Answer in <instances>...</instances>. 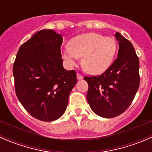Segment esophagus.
<instances>
[{"instance_id":"obj_1","label":"esophagus","mask_w":152,"mask_h":152,"mask_svg":"<svg viewBox=\"0 0 152 152\" xmlns=\"http://www.w3.org/2000/svg\"><path fill=\"white\" fill-rule=\"evenodd\" d=\"M76 76H77V79H79H79H83V76H82V75L80 74V73H77V74H76Z\"/></svg>"}]
</instances>
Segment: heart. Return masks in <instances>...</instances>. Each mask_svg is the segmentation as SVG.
Here are the masks:
<instances>
[{
    "mask_svg": "<svg viewBox=\"0 0 152 152\" xmlns=\"http://www.w3.org/2000/svg\"><path fill=\"white\" fill-rule=\"evenodd\" d=\"M117 50L114 38L99 33H85L73 37L70 46L63 48L62 54L69 66H74L82 57L84 69L90 74L104 73L113 62Z\"/></svg>",
    "mask_w": 152,
    "mask_h": 152,
    "instance_id": "obj_1",
    "label": "heart"
}]
</instances>
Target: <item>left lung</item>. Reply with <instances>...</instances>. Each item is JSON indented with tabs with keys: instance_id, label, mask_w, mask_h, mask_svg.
<instances>
[{
	"instance_id": "left-lung-1",
	"label": "left lung",
	"mask_w": 152,
	"mask_h": 152,
	"mask_svg": "<svg viewBox=\"0 0 152 152\" xmlns=\"http://www.w3.org/2000/svg\"><path fill=\"white\" fill-rule=\"evenodd\" d=\"M118 57L104 73L84 79L88 83L87 102L98 115L111 118L129 107L140 85L139 59L132 44L116 32Z\"/></svg>"
}]
</instances>
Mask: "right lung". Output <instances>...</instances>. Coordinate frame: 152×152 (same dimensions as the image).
<instances>
[{
	"mask_svg": "<svg viewBox=\"0 0 152 152\" xmlns=\"http://www.w3.org/2000/svg\"><path fill=\"white\" fill-rule=\"evenodd\" d=\"M62 41L53 30L39 31L21 45L13 65L17 97L31 115L42 121L64 114L77 83L76 71L62 66Z\"/></svg>",
	"mask_w": 152,
	"mask_h": 152,
	"instance_id": "obj_1",
	"label": "right lung"
}]
</instances>
